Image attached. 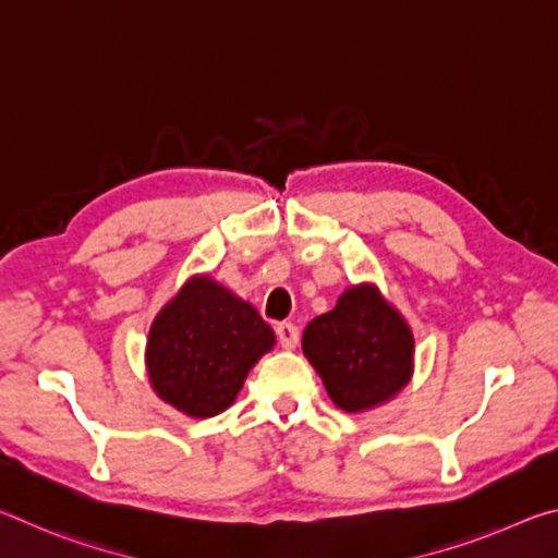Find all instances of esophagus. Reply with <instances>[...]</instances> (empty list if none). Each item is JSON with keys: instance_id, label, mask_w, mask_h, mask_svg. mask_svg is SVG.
<instances>
[{"instance_id": "esophagus-1", "label": "esophagus", "mask_w": 558, "mask_h": 558, "mask_svg": "<svg viewBox=\"0 0 558 558\" xmlns=\"http://www.w3.org/2000/svg\"><path fill=\"white\" fill-rule=\"evenodd\" d=\"M276 337H278L280 347L295 349L298 342H300V329H298L295 325H292V323H280V325L276 327Z\"/></svg>"}]
</instances>
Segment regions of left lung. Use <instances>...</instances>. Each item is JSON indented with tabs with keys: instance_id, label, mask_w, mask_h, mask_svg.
I'll return each mask as SVG.
<instances>
[{
	"instance_id": "obj_1",
	"label": "left lung",
	"mask_w": 558,
	"mask_h": 558,
	"mask_svg": "<svg viewBox=\"0 0 558 558\" xmlns=\"http://www.w3.org/2000/svg\"><path fill=\"white\" fill-rule=\"evenodd\" d=\"M302 352L323 376L329 399L356 413L389 401L409 384L413 335L379 290L359 286L305 327Z\"/></svg>"
}]
</instances>
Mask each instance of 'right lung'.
<instances>
[{
	"mask_svg": "<svg viewBox=\"0 0 558 558\" xmlns=\"http://www.w3.org/2000/svg\"><path fill=\"white\" fill-rule=\"evenodd\" d=\"M276 344L248 302L211 278H194L149 329L147 372L157 396L192 418L233 403L248 369Z\"/></svg>",
	"mask_w": 558,
	"mask_h": 558,
	"instance_id": "add662e5",
	"label": "right lung"
}]
</instances>
